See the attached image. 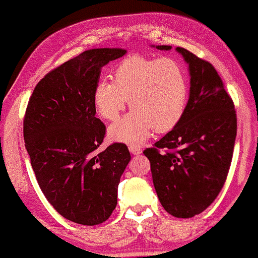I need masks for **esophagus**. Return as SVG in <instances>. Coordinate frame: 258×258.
<instances>
[{"label": "esophagus", "instance_id": "1", "mask_svg": "<svg viewBox=\"0 0 258 258\" xmlns=\"http://www.w3.org/2000/svg\"><path fill=\"white\" fill-rule=\"evenodd\" d=\"M129 151H130V153L134 154V155H139L142 153V149L138 147V146H129Z\"/></svg>", "mask_w": 258, "mask_h": 258}]
</instances>
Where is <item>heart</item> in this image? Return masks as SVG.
I'll use <instances>...</instances> for the list:
<instances>
[{
	"mask_svg": "<svg viewBox=\"0 0 258 258\" xmlns=\"http://www.w3.org/2000/svg\"><path fill=\"white\" fill-rule=\"evenodd\" d=\"M113 82L100 81L93 94L98 113L116 122L129 101L132 112L109 130L110 138L130 146L141 145L152 132L172 130L185 113L189 81L183 67L171 58L133 55L113 69Z\"/></svg>",
	"mask_w": 258,
	"mask_h": 258,
	"instance_id": "b5f03b06",
	"label": "heart"
}]
</instances>
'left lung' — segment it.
Instances as JSON below:
<instances>
[{
    "mask_svg": "<svg viewBox=\"0 0 258 258\" xmlns=\"http://www.w3.org/2000/svg\"><path fill=\"white\" fill-rule=\"evenodd\" d=\"M170 50L171 46H157ZM189 64L190 97L183 118L144 154L159 201L176 218H192L212 205L230 170L237 135L232 98L212 63L177 47Z\"/></svg>",
    "mask_w": 258,
    "mask_h": 258,
    "instance_id": "left-lung-1",
    "label": "left lung"
}]
</instances>
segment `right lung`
I'll return each mask as SVG.
<instances>
[{
  "instance_id": "right-lung-1",
  "label": "right lung",
  "mask_w": 258,
  "mask_h": 258,
  "mask_svg": "<svg viewBox=\"0 0 258 258\" xmlns=\"http://www.w3.org/2000/svg\"><path fill=\"white\" fill-rule=\"evenodd\" d=\"M125 52L92 49L56 67L38 82L25 112V147L40 190L62 217L86 226L112 214L130 161L120 142L98 149L106 126L93 101L101 67Z\"/></svg>"
}]
</instances>
